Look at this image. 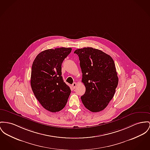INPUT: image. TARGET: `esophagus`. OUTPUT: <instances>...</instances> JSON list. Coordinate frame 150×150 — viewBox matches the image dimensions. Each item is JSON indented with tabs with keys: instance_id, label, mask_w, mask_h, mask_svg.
Returning a JSON list of instances; mask_svg holds the SVG:
<instances>
[{
	"instance_id": "34e87169",
	"label": "esophagus",
	"mask_w": 150,
	"mask_h": 150,
	"mask_svg": "<svg viewBox=\"0 0 150 150\" xmlns=\"http://www.w3.org/2000/svg\"><path fill=\"white\" fill-rule=\"evenodd\" d=\"M76 86H77V83H76V82H73V83L72 84V87H73V89H75L76 87Z\"/></svg>"
}]
</instances>
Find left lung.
Listing matches in <instances>:
<instances>
[{
    "label": "left lung",
    "instance_id": "8db88e82",
    "mask_svg": "<svg viewBox=\"0 0 150 150\" xmlns=\"http://www.w3.org/2000/svg\"><path fill=\"white\" fill-rule=\"evenodd\" d=\"M79 57L82 82L86 88L81 100L91 112H99L108 105L118 83L114 61L102 50L91 47L75 50Z\"/></svg>",
    "mask_w": 150,
    "mask_h": 150
}]
</instances>
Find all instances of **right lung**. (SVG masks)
I'll return each mask as SVG.
<instances>
[{
    "instance_id": "obj_1",
    "label": "right lung",
    "mask_w": 150,
    "mask_h": 150,
    "mask_svg": "<svg viewBox=\"0 0 150 150\" xmlns=\"http://www.w3.org/2000/svg\"><path fill=\"white\" fill-rule=\"evenodd\" d=\"M71 51V48L64 47L44 50L32 64V91L42 106L52 112L65 106L71 93L61 76V64Z\"/></svg>"
}]
</instances>
